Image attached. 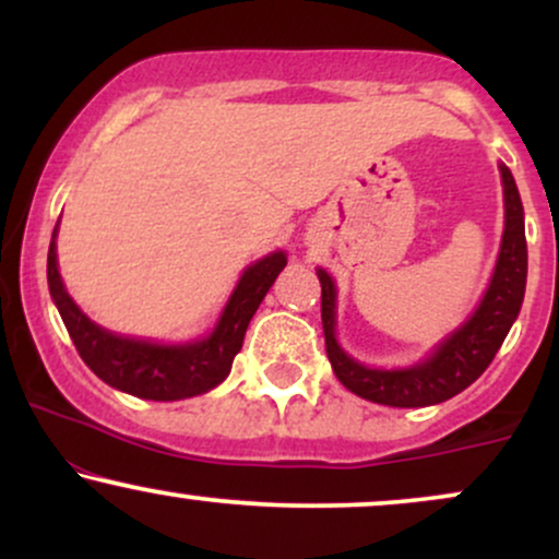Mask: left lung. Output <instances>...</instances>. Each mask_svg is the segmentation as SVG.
Wrapping results in <instances>:
<instances>
[{
    "instance_id": "left-lung-1",
    "label": "left lung",
    "mask_w": 559,
    "mask_h": 559,
    "mask_svg": "<svg viewBox=\"0 0 559 559\" xmlns=\"http://www.w3.org/2000/svg\"><path fill=\"white\" fill-rule=\"evenodd\" d=\"M502 170L504 186V234L499 247L497 267L491 284L465 325L436 346L428 360L402 370L365 368L336 342V286L331 275L318 267L320 278V318H323L325 355L333 373L352 394L389 407H428L452 400L454 394L471 386L489 368L493 355L502 346L507 331L521 312L528 273V249H525L523 204L512 173Z\"/></svg>"
}]
</instances>
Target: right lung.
Segmentation results:
<instances>
[{
    "label": "right lung",
    "mask_w": 559,
    "mask_h": 559,
    "mask_svg": "<svg viewBox=\"0 0 559 559\" xmlns=\"http://www.w3.org/2000/svg\"><path fill=\"white\" fill-rule=\"evenodd\" d=\"M57 228L49 241L47 281L62 323L79 349L81 360L112 389L141 400L176 402L204 394L226 381L234 357L239 355L249 320L258 312L267 288L286 267V254L273 252L249 265L230 294L226 310L213 333L189 344H155L144 338H128L92 323L79 310L62 286L57 271Z\"/></svg>",
    "instance_id": "add662e5"
}]
</instances>
